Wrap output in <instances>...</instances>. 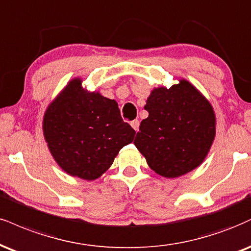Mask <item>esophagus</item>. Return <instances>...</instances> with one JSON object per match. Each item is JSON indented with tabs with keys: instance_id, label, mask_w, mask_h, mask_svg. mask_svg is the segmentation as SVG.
I'll use <instances>...</instances> for the list:
<instances>
[{
	"instance_id": "34e87169",
	"label": "esophagus",
	"mask_w": 251,
	"mask_h": 251,
	"mask_svg": "<svg viewBox=\"0 0 251 251\" xmlns=\"http://www.w3.org/2000/svg\"><path fill=\"white\" fill-rule=\"evenodd\" d=\"M139 125H140V123H139L138 119H134V120H132V122H131V126L133 127L135 132L139 131Z\"/></svg>"
}]
</instances>
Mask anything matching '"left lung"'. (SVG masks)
<instances>
[{
  "mask_svg": "<svg viewBox=\"0 0 251 251\" xmlns=\"http://www.w3.org/2000/svg\"><path fill=\"white\" fill-rule=\"evenodd\" d=\"M145 110L149 117L141 122L134 145L155 173L177 177L203 161L215 137V114L191 83L154 89Z\"/></svg>",
  "mask_w": 251,
  "mask_h": 251,
  "instance_id": "8db88e82",
  "label": "left lung"
}]
</instances>
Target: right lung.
<instances>
[{
  "mask_svg": "<svg viewBox=\"0 0 251 251\" xmlns=\"http://www.w3.org/2000/svg\"><path fill=\"white\" fill-rule=\"evenodd\" d=\"M43 132L62 170L85 180H95L105 173L135 134L123 120L116 100L85 91L78 78L48 107Z\"/></svg>",
  "mask_w": 251,
  "mask_h": 251,
  "instance_id": "obj_1",
  "label": "right lung"
}]
</instances>
